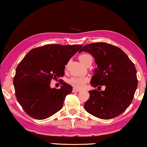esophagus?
Listing matches in <instances>:
<instances>
[{"label":"esophagus","mask_w":147,"mask_h":147,"mask_svg":"<svg viewBox=\"0 0 147 147\" xmlns=\"http://www.w3.org/2000/svg\"><path fill=\"white\" fill-rule=\"evenodd\" d=\"M81 90L80 89H76V88H73V93H74V92H79Z\"/></svg>","instance_id":"esophagus-1"}]
</instances>
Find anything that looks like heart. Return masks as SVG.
Segmentation results:
<instances>
[{
    "label": "heart",
    "instance_id": "b5f03b06",
    "mask_svg": "<svg viewBox=\"0 0 147 147\" xmlns=\"http://www.w3.org/2000/svg\"><path fill=\"white\" fill-rule=\"evenodd\" d=\"M92 57L88 54H81L79 56V59L82 63L84 65H85L87 61H88L89 59ZM68 67V63L65 65V68L67 69ZM89 80V78L86 76H72L71 78L68 80V83L70 84L71 86H73L74 88L81 89L86 85V84L88 82Z\"/></svg>",
    "mask_w": 147,
    "mask_h": 147
}]
</instances>
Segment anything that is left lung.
I'll use <instances>...</instances> for the list:
<instances>
[{"label":"left lung","instance_id":"8db88e82","mask_svg":"<svg viewBox=\"0 0 147 147\" xmlns=\"http://www.w3.org/2000/svg\"><path fill=\"white\" fill-rule=\"evenodd\" d=\"M90 53L97 69L91 80L94 88L105 86L104 91H89L84 108L89 113L102 119H110L123 113L134 98L138 87L136 67L119 47L100 42L86 45L78 51Z\"/></svg>","mask_w":147,"mask_h":147}]
</instances>
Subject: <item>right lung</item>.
I'll list each match as a JSON object with an SVG mask.
<instances>
[{"label":"right lung","mask_w":147,"mask_h":147,"mask_svg":"<svg viewBox=\"0 0 147 147\" xmlns=\"http://www.w3.org/2000/svg\"><path fill=\"white\" fill-rule=\"evenodd\" d=\"M82 45H47L32 49L16 68L13 86L17 101L26 114L42 120L62 108L73 91L66 83L59 89L50 87L52 80L63 77L65 65Z\"/></svg>","instance_id":"obj_1"}]
</instances>
